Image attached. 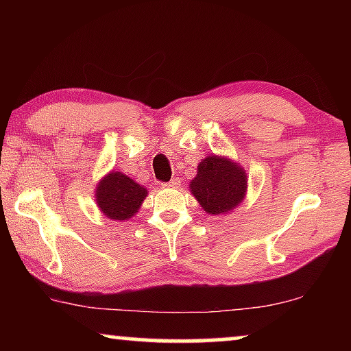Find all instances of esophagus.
Here are the masks:
<instances>
[{
	"mask_svg": "<svg viewBox=\"0 0 351 351\" xmlns=\"http://www.w3.org/2000/svg\"><path fill=\"white\" fill-rule=\"evenodd\" d=\"M162 186H164V187H170V189H176L178 186H180V181H178V180H171V181H169V182H164Z\"/></svg>",
	"mask_w": 351,
	"mask_h": 351,
	"instance_id": "34e87169",
	"label": "esophagus"
}]
</instances>
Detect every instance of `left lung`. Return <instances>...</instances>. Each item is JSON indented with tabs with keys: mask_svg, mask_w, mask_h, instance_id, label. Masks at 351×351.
<instances>
[{
	"mask_svg": "<svg viewBox=\"0 0 351 351\" xmlns=\"http://www.w3.org/2000/svg\"><path fill=\"white\" fill-rule=\"evenodd\" d=\"M246 173L224 158L209 156L198 165V173L190 182L193 197L210 215L229 213L239 206L246 192Z\"/></svg>",
	"mask_w": 351,
	"mask_h": 351,
	"instance_id": "8db88e82",
	"label": "left lung"
}]
</instances>
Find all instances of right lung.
Wrapping results in <instances>:
<instances>
[{
	"label": "right lung",
	"instance_id": "add662e5",
	"mask_svg": "<svg viewBox=\"0 0 351 351\" xmlns=\"http://www.w3.org/2000/svg\"><path fill=\"white\" fill-rule=\"evenodd\" d=\"M147 197V189L121 171H112L99 182L96 199L106 217L117 221L132 218Z\"/></svg>",
	"mask_w": 351,
	"mask_h": 351
}]
</instances>
